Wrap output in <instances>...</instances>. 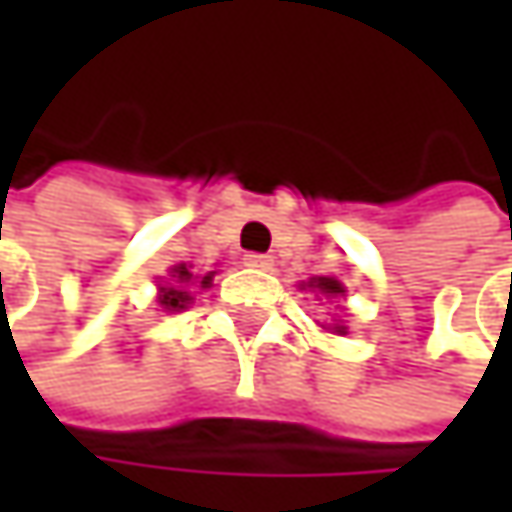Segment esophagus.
<instances>
[{
  "label": "esophagus",
  "instance_id": "esophagus-1",
  "mask_svg": "<svg viewBox=\"0 0 512 512\" xmlns=\"http://www.w3.org/2000/svg\"><path fill=\"white\" fill-rule=\"evenodd\" d=\"M243 263L252 266V269H272V257L257 255V252H249V255L243 257Z\"/></svg>",
  "mask_w": 512,
  "mask_h": 512
}]
</instances>
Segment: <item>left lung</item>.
<instances>
[{"mask_svg":"<svg viewBox=\"0 0 512 512\" xmlns=\"http://www.w3.org/2000/svg\"><path fill=\"white\" fill-rule=\"evenodd\" d=\"M311 287L323 290L326 296H341V293H344V287H341L335 278H314V281H311ZM338 332H341V326H338Z\"/></svg>","mask_w":512,"mask_h":512,"instance_id":"obj_1","label":"left lung"}]
</instances>
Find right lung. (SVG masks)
Wrapping results in <instances>:
<instances>
[{"label":"right lung","instance_id":"add662e5","mask_svg":"<svg viewBox=\"0 0 512 512\" xmlns=\"http://www.w3.org/2000/svg\"><path fill=\"white\" fill-rule=\"evenodd\" d=\"M210 278H213V275H204V278H201V287H207V284H210ZM189 281H192V272H189V269L180 263V266L174 269V287H162V299H159V302H162L168 311L186 308V302H189V293H186V290H180L177 284H189Z\"/></svg>","mask_w":512,"mask_h":512}]
</instances>
